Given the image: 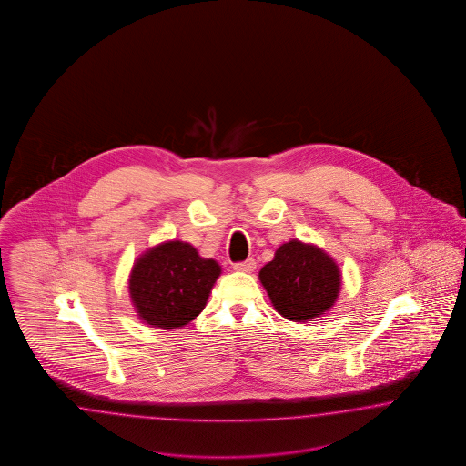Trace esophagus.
Segmentation results:
<instances>
[{
	"mask_svg": "<svg viewBox=\"0 0 466 466\" xmlns=\"http://www.w3.org/2000/svg\"><path fill=\"white\" fill-rule=\"evenodd\" d=\"M256 268V261L253 258H248L246 261H239V263H234V269L236 271H244V273H251Z\"/></svg>",
	"mask_w": 466,
	"mask_h": 466,
	"instance_id": "esophagus-1",
	"label": "esophagus"
}]
</instances>
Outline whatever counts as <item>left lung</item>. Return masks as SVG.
I'll use <instances>...</instances> for the list:
<instances>
[{"instance_id":"left-lung-1","label":"left lung","mask_w":466,"mask_h":466,"mask_svg":"<svg viewBox=\"0 0 466 466\" xmlns=\"http://www.w3.org/2000/svg\"><path fill=\"white\" fill-rule=\"evenodd\" d=\"M271 304L290 321L325 314L339 292V269L321 249L299 240L280 246L259 271Z\"/></svg>"}]
</instances>
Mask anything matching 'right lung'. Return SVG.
<instances>
[{
  "instance_id": "obj_1",
  "label": "right lung",
  "mask_w": 466,
  "mask_h": 466,
  "mask_svg": "<svg viewBox=\"0 0 466 466\" xmlns=\"http://www.w3.org/2000/svg\"><path fill=\"white\" fill-rule=\"evenodd\" d=\"M220 267L199 258L191 244L170 240L147 251L129 279V294L147 325L177 329L207 306Z\"/></svg>"
}]
</instances>
